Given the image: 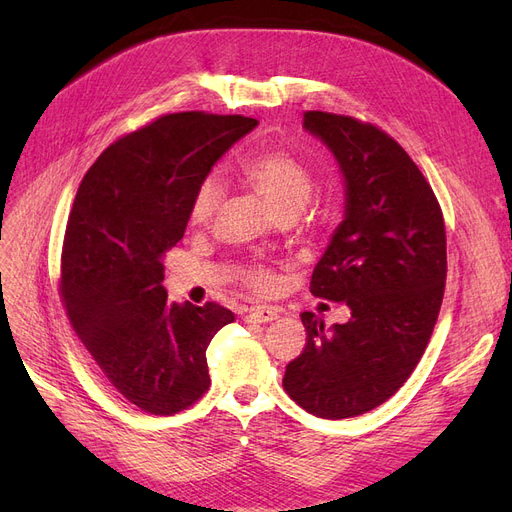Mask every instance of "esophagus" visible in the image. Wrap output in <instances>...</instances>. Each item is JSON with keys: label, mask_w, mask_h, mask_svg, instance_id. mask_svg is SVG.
<instances>
[{"label": "esophagus", "mask_w": 512, "mask_h": 512, "mask_svg": "<svg viewBox=\"0 0 512 512\" xmlns=\"http://www.w3.org/2000/svg\"><path fill=\"white\" fill-rule=\"evenodd\" d=\"M278 319V311L272 307H251L245 311V321L249 324H267V321Z\"/></svg>", "instance_id": "1"}]
</instances>
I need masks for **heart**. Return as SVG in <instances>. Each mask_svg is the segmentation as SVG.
I'll use <instances>...</instances> for the list:
<instances>
[{
	"label": "heart",
	"instance_id": "obj_1",
	"mask_svg": "<svg viewBox=\"0 0 512 512\" xmlns=\"http://www.w3.org/2000/svg\"><path fill=\"white\" fill-rule=\"evenodd\" d=\"M255 191L272 205L278 215H297L305 209L313 193V178L303 161L286 151H265L245 159L238 168ZM224 201V182L211 172L203 176L188 203V220L195 226L207 224L213 213L220 209ZM249 288L257 292L272 290L276 280L274 274L265 267H251L245 274Z\"/></svg>",
	"mask_w": 512,
	"mask_h": 512
}]
</instances>
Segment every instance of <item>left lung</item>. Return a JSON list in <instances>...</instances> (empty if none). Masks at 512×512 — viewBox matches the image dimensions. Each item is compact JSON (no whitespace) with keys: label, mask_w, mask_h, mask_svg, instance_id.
I'll return each mask as SVG.
<instances>
[{"label":"left lung","mask_w":512,"mask_h":512,"mask_svg":"<svg viewBox=\"0 0 512 512\" xmlns=\"http://www.w3.org/2000/svg\"><path fill=\"white\" fill-rule=\"evenodd\" d=\"M344 178V218L317 261L311 292L351 309L326 328L305 311L303 353L284 390L324 419L363 415L386 402L417 367L440 313L446 230L438 199L409 153L380 128L305 112Z\"/></svg>","instance_id":"1"}]
</instances>
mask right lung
I'll return each instance as SVG.
<instances>
[{
	"instance_id": "right-lung-1",
	"label": "right lung",
	"mask_w": 512,
	"mask_h": 512,
	"mask_svg": "<svg viewBox=\"0 0 512 512\" xmlns=\"http://www.w3.org/2000/svg\"><path fill=\"white\" fill-rule=\"evenodd\" d=\"M259 122L170 114L107 147L78 186L62 249L74 332L132 405L174 415L207 392L205 351L234 313L170 303L164 257L184 236L197 182Z\"/></svg>"
}]
</instances>
